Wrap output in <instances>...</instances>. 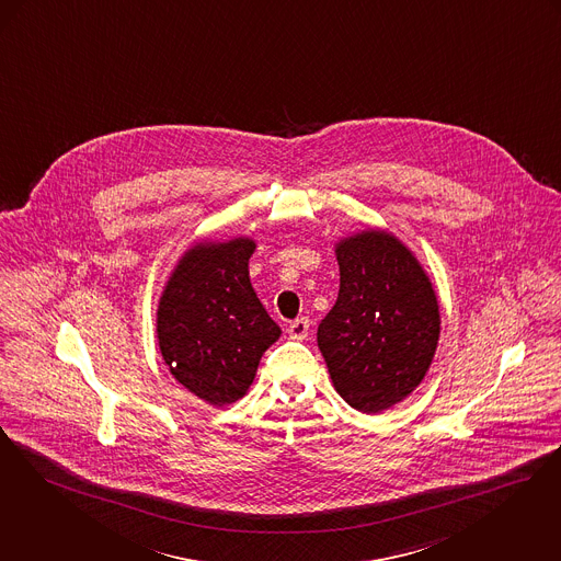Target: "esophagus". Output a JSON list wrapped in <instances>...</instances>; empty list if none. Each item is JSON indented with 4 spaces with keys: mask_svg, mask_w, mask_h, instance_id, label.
<instances>
[{
    "mask_svg": "<svg viewBox=\"0 0 561 561\" xmlns=\"http://www.w3.org/2000/svg\"><path fill=\"white\" fill-rule=\"evenodd\" d=\"M288 334L294 340H305L307 334H309V319L307 317H298V319H294L290 325H288Z\"/></svg>",
    "mask_w": 561,
    "mask_h": 561,
    "instance_id": "34e87169",
    "label": "esophagus"
}]
</instances>
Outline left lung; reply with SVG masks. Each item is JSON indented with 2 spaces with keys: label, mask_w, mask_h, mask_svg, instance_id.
Segmentation results:
<instances>
[{
  "label": "left lung",
  "mask_w": 561,
  "mask_h": 561,
  "mask_svg": "<svg viewBox=\"0 0 561 561\" xmlns=\"http://www.w3.org/2000/svg\"><path fill=\"white\" fill-rule=\"evenodd\" d=\"M336 256L340 291L317 344L337 394L380 413L426 376L440 334L436 294L409 248L386 231L342 240Z\"/></svg>",
  "instance_id": "left-lung-1"
}]
</instances>
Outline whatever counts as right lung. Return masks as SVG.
<instances>
[{"label": "right lung", "mask_w": 561, "mask_h": 561, "mask_svg": "<svg viewBox=\"0 0 561 561\" xmlns=\"http://www.w3.org/2000/svg\"><path fill=\"white\" fill-rule=\"evenodd\" d=\"M254 242L198 244L173 271L158 307V344L175 380L215 407L236 403L282 330L248 277Z\"/></svg>", "instance_id": "right-lung-1"}]
</instances>
